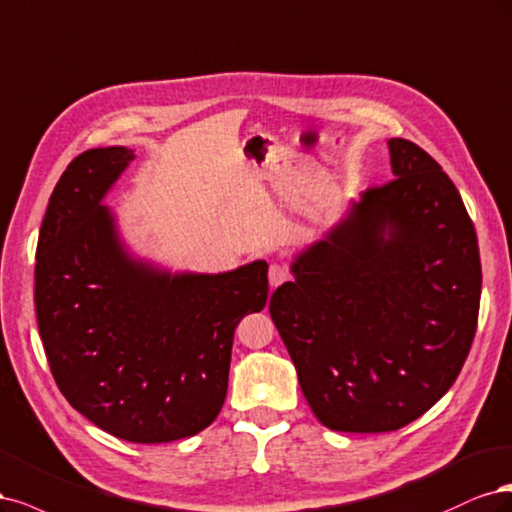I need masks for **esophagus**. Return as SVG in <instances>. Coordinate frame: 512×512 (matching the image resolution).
Returning <instances> with one entry per match:
<instances>
[{
    "label": "esophagus",
    "instance_id": "esophagus-1",
    "mask_svg": "<svg viewBox=\"0 0 512 512\" xmlns=\"http://www.w3.org/2000/svg\"><path fill=\"white\" fill-rule=\"evenodd\" d=\"M289 276H291V274H289V268H287V266H283V263H272V266H270L268 280H270V285H272V287H278V285L287 283Z\"/></svg>",
    "mask_w": 512,
    "mask_h": 512
}]
</instances>
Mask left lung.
<instances>
[{
	"mask_svg": "<svg viewBox=\"0 0 512 512\" xmlns=\"http://www.w3.org/2000/svg\"><path fill=\"white\" fill-rule=\"evenodd\" d=\"M393 180L293 261L270 315L312 412L334 432H393L451 389L481 304L474 223L421 146L389 140Z\"/></svg>",
	"mask_w": 512,
	"mask_h": 512,
	"instance_id": "1",
	"label": "left lung"
}]
</instances>
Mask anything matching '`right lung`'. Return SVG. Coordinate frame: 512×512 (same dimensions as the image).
Listing matches in <instances>:
<instances>
[{
  "instance_id": "1",
  "label": "right lung",
  "mask_w": 512,
  "mask_h": 512,
  "mask_svg": "<svg viewBox=\"0 0 512 512\" xmlns=\"http://www.w3.org/2000/svg\"><path fill=\"white\" fill-rule=\"evenodd\" d=\"M131 159L91 148L61 174L36 249V317L65 400L112 436L155 444L217 419L236 325L268 302V263L172 276L131 259L100 204Z\"/></svg>"
}]
</instances>
